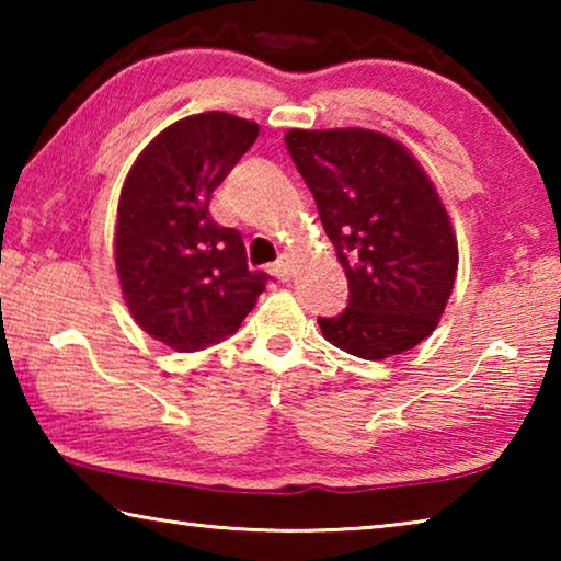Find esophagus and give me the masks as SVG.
I'll return each mask as SVG.
<instances>
[{"label":"esophagus","instance_id":"obj_1","mask_svg":"<svg viewBox=\"0 0 561 561\" xmlns=\"http://www.w3.org/2000/svg\"><path fill=\"white\" fill-rule=\"evenodd\" d=\"M272 272L277 274V279H282V282H287L291 277V262L287 254H279V260L272 264Z\"/></svg>","mask_w":561,"mask_h":561}]
</instances>
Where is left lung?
Masks as SVG:
<instances>
[{"mask_svg": "<svg viewBox=\"0 0 561 561\" xmlns=\"http://www.w3.org/2000/svg\"><path fill=\"white\" fill-rule=\"evenodd\" d=\"M284 140L348 279V307L321 317V334L366 360L411 351L438 327L458 272V237L433 180L378 130L291 128Z\"/></svg>", "mask_w": 561, "mask_h": 561, "instance_id": "obj_1", "label": "left lung"}]
</instances>
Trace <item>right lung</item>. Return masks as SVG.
<instances>
[{
  "mask_svg": "<svg viewBox=\"0 0 561 561\" xmlns=\"http://www.w3.org/2000/svg\"><path fill=\"white\" fill-rule=\"evenodd\" d=\"M260 136L225 111L180 118L140 150L121 190L113 257L136 324L175 351L240 329L267 274L250 272L242 234L220 227L210 197Z\"/></svg>",
  "mask_w": 561,
  "mask_h": 561,
  "instance_id": "obj_1",
  "label": "right lung"
}]
</instances>
